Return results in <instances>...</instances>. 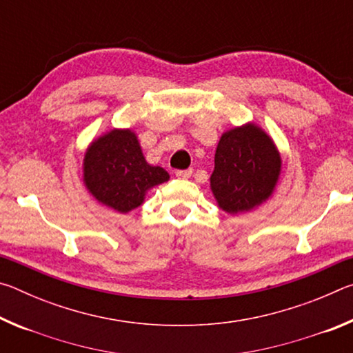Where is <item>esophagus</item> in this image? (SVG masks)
Instances as JSON below:
<instances>
[{"label": "esophagus", "instance_id": "esophagus-1", "mask_svg": "<svg viewBox=\"0 0 353 353\" xmlns=\"http://www.w3.org/2000/svg\"><path fill=\"white\" fill-rule=\"evenodd\" d=\"M191 174H193V170H181V171H176V176L179 179H190Z\"/></svg>", "mask_w": 353, "mask_h": 353}]
</instances>
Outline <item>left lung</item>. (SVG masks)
<instances>
[{
  "label": "left lung",
  "instance_id": "left-lung-1",
  "mask_svg": "<svg viewBox=\"0 0 353 353\" xmlns=\"http://www.w3.org/2000/svg\"><path fill=\"white\" fill-rule=\"evenodd\" d=\"M280 172L282 157L276 143L260 126L246 123L221 135L210 188L221 210L250 212L271 198Z\"/></svg>",
  "mask_w": 353,
  "mask_h": 353
}]
</instances>
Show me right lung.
Segmentation results:
<instances>
[{"label":"right lung","mask_w":353,"mask_h":353,"mask_svg":"<svg viewBox=\"0 0 353 353\" xmlns=\"http://www.w3.org/2000/svg\"><path fill=\"white\" fill-rule=\"evenodd\" d=\"M83 185L99 204L129 213L146 193L170 181L162 166L146 162L132 129H112L94 139L83 155Z\"/></svg>","instance_id":"add662e5"}]
</instances>
